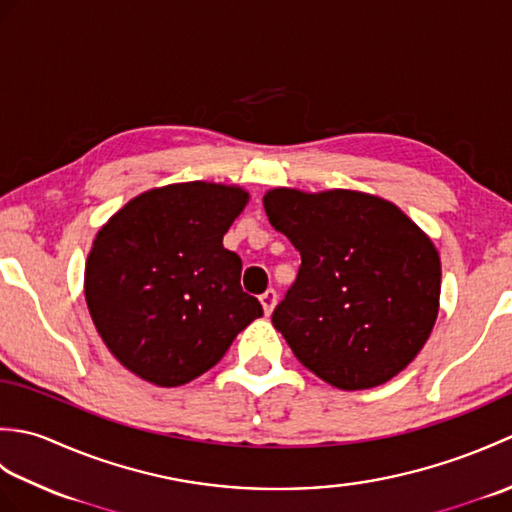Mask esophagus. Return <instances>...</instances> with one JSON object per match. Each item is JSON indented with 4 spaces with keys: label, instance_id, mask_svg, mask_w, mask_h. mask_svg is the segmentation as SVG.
<instances>
[{
    "label": "esophagus",
    "instance_id": "1",
    "mask_svg": "<svg viewBox=\"0 0 512 512\" xmlns=\"http://www.w3.org/2000/svg\"><path fill=\"white\" fill-rule=\"evenodd\" d=\"M259 301H262V308H264V312L266 314H270L275 310V306H277V292L270 288V290H266L262 297H259Z\"/></svg>",
    "mask_w": 512,
    "mask_h": 512
}]
</instances>
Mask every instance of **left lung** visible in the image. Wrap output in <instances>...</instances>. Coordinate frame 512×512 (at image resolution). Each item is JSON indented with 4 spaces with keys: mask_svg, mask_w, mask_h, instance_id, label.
<instances>
[{
    "mask_svg": "<svg viewBox=\"0 0 512 512\" xmlns=\"http://www.w3.org/2000/svg\"><path fill=\"white\" fill-rule=\"evenodd\" d=\"M264 209L299 250L273 325L301 365L345 391L383 385L427 343L440 306L431 239L376 195L273 189Z\"/></svg>",
    "mask_w": 512,
    "mask_h": 512,
    "instance_id": "8db88e82",
    "label": "left lung"
}]
</instances>
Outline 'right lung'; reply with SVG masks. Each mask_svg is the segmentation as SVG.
<instances>
[{
    "label": "right lung",
    "instance_id": "obj_1",
    "mask_svg": "<svg viewBox=\"0 0 512 512\" xmlns=\"http://www.w3.org/2000/svg\"><path fill=\"white\" fill-rule=\"evenodd\" d=\"M246 202L226 184H167L136 195L96 233L85 301L107 350L138 378L189 383L264 314L239 286L242 259L222 244Z\"/></svg>",
    "mask_w": 512,
    "mask_h": 512
}]
</instances>
